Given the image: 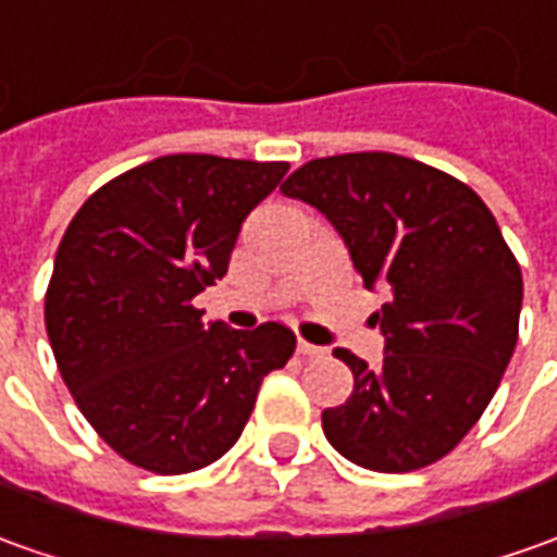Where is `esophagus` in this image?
<instances>
[{"label":"esophagus","instance_id":"1","mask_svg":"<svg viewBox=\"0 0 557 557\" xmlns=\"http://www.w3.org/2000/svg\"><path fill=\"white\" fill-rule=\"evenodd\" d=\"M298 354L308 359H323L326 357V347H317V344L310 342H298Z\"/></svg>","mask_w":557,"mask_h":557}]
</instances>
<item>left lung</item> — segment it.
Wrapping results in <instances>:
<instances>
[{"label":"left lung","instance_id":"left-lung-1","mask_svg":"<svg viewBox=\"0 0 557 557\" xmlns=\"http://www.w3.org/2000/svg\"><path fill=\"white\" fill-rule=\"evenodd\" d=\"M338 231L362 286L384 293V362L338 347L354 393L323 411L332 448L374 472H411L482 418L512 359L521 268L469 185L389 151L317 158L280 185Z\"/></svg>","mask_w":557,"mask_h":557}]
</instances>
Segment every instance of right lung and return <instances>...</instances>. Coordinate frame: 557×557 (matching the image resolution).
<instances>
[{"label": "right lung", "instance_id": "add662e5", "mask_svg": "<svg viewBox=\"0 0 557 557\" xmlns=\"http://www.w3.org/2000/svg\"><path fill=\"white\" fill-rule=\"evenodd\" d=\"M289 164L164 154L94 191L57 247L45 326L75 406L136 467L180 475L240 438L262 377L293 357L280 323H207L240 225Z\"/></svg>", "mask_w": 557, "mask_h": 557}]
</instances>
